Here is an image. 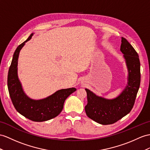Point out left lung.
Segmentation results:
<instances>
[{
	"label": "left lung",
	"instance_id": "obj_1",
	"mask_svg": "<svg viewBox=\"0 0 150 150\" xmlns=\"http://www.w3.org/2000/svg\"><path fill=\"white\" fill-rule=\"evenodd\" d=\"M120 51L123 54L128 70L127 84L118 96L109 99L98 96L85 88L88 103L86 114L90 119L102 125L112 124L130 112L134 106L141 82L140 61L137 53L124 38Z\"/></svg>",
	"mask_w": 150,
	"mask_h": 150
}]
</instances>
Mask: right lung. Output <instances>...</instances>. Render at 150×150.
<instances>
[{
	"mask_svg": "<svg viewBox=\"0 0 150 150\" xmlns=\"http://www.w3.org/2000/svg\"><path fill=\"white\" fill-rule=\"evenodd\" d=\"M34 33L17 47L14 53L11 64L8 72V87L11 99L16 110L34 122H45L55 118L62 111L65 99L76 90V88H69L57 91L51 96L39 100L28 97L24 92L18 76V61L20 50L25 42L30 40Z\"/></svg>",
	"mask_w": 150,
	"mask_h": 150,
	"instance_id": "right-lung-1",
	"label": "right lung"
}]
</instances>
